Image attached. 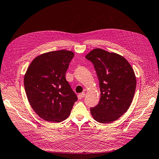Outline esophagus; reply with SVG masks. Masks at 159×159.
Listing matches in <instances>:
<instances>
[{
  "instance_id": "esophagus-1",
  "label": "esophagus",
  "mask_w": 159,
  "mask_h": 159,
  "mask_svg": "<svg viewBox=\"0 0 159 159\" xmlns=\"http://www.w3.org/2000/svg\"><path fill=\"white\" fill-rule=\"evenodd\" d=\"M84 95H85V93H84V92H83V93H79L78 95V98H79V99H83L84 97Z\"/></svg>"
}]
</instances>
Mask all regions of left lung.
Wrapping results in <instances>:
<instances>
[{"label": "left lung", "instance_id": "obj_1", "mask_svg": "<svg viewBox=\"0 0 159 159\" xmlns=\"http://www.w3.org/2000/svg\"><path fill=\"white\" fill-rule=\"evenodd\" d=\"M85 57L93 63L101 92L99 102L91 108V114L99 123H110L131 104L136 87L134 71L124 57L102 49L92 50Z\"/></svg>", "mask_w": 159, "mask_h": 159}]
</instances>
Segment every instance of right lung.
<instances>
[{
    "label": "right lung",
    "mask_w": 159,
    "mask_h": 159,
    "mask_svg": "<svg viewBox=\"0 0 159 159\" xmlns=\"http://www.w3.org/2000/svg\"><path fill=\"white\" fill-rule=\"evenodd\" d=\"M74 53L50 51L32 60L24 75L28 102L41 119L60 123L69 116L77 96L66 79Z\"/></svg>",
    "instance_id": "obj_1"
}]
</instances>
